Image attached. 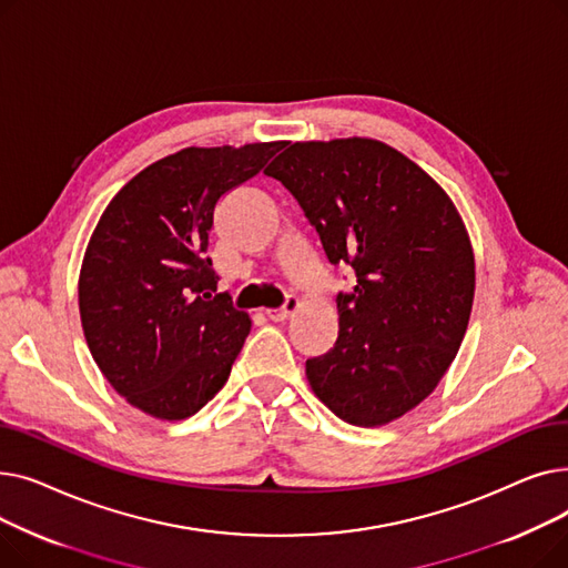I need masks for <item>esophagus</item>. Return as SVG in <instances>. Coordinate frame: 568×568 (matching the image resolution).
Listing matches in <instances>:
<instances>
[{
    "label": "esophagus",
    "mask_w": 568,
    "mask_h": 568,
    "mask_svg": "<svg viewBox=\"0 0 568 568\" xmlns=\"http://www.w3.org/2000/svg\"><path fill=\"white\" fill-rule=\"evenodd\" d=\"M300 300H296L294 294H287V300H285V304L281 306V308H274V311H266V317L268 320H274V322H285L292 313H296L300 311Z\"/></svg>",
    "instance_id": "obj_1"
}]
</instances>
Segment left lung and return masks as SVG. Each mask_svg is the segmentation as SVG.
Returning a JSON list of instances; mask_svg holds the SVG:
<instances>
[{
    "label": "left lung",
    "mask_w": 568,
    "mask_h": 568,
    "mask_svg": "<svg viewBox=\"0 0 568 568\" xmlns=\"http://www.w3.org/2000/svg\"><path fill=\"white\" fill-rule=\"evenodd\" d=\"M294 195L332 264L338 338L306 362L315 396L352 426H384L433 394L467 332L474 253L452 197L394 146L294 142L264 170Z\"/></svg>",
    "instance_id": "1"
}]
</instances>
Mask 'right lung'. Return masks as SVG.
<instances>
[{
	"label": "right lung",
	"mask_w": 568,
	"mask_h": 568,
	"mask_svg": "<svg viewBox=\"0 0 568 568\" xmlns=\"http://www.w3.org/2000/svg\"><path fill=\"white\" fill-rule=\"evenodd\" d=\"M283 142L186 146L119 191L87 244L78 302L105 379L163 422L202 409L230 377L251 317L216 294L206 257L225 193L255 176Z\"/></svg>",
	"instance_id": "1"
}]
</instances>
